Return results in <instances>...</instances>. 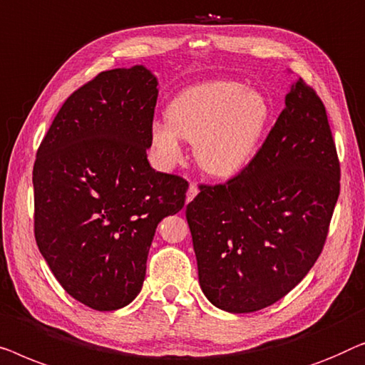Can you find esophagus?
I'll return each mask as SVG.
<instances>
[{
  "label": "esophagus",
  "mask_w": 365,
  "mask_h": 365,
  "mask_svg": "<svg viewBox=\"0 0 365 365\" xmlns=\"http://www.w3.org/2000/svg\"><path fill=\"white\" fill-rule=\"evenodd\" d=\"M197 193H198V187L195 183H190V187H188V192H187V203H190L192 202V200L197 197Z\"/></svg>",
  "instance_id": "1"
}]
</instances>
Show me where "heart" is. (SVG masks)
Returning <instances> with one entry per match:
<instances>
[{
    "instance_id": "b5f03b06",
    "label": "heart",
    "mask_w": 365,
    "mask_h": 365,
    "mask_svg": "<svg viewBox=\"0 0 365 365\" xmlns=\"http://www.w3.org/2000/svg\"><path fill=\"white\" fill-rule=\"evenodd\" d=\"M271 120L273 107L261 91L236 81H210L173 97L167 120L152 122L150 142L163 168L182 162L185 138L193 142L203 172L232 178L258 153Z\"/></svg>"
}]
</instances>
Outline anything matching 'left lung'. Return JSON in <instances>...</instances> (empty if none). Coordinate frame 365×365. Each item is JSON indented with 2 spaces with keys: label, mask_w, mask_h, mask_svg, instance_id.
I'll return each mask as SVG.
<instances>
[{
  "label": "left lung",
  "mask_w": 365,
  "mask_h": 365,
  "mask_svg": "<svg viewBox=\"0 0 365 365\" xmlns=\"http://www.w3.org/2000/svg\"><path fill=\"white\" fill-rule=\"evenodd\" d=\"M253 160L187 205L203 294L243 314L274 304L309 273L329 232L341 167L326 107L301 78Z\"/></svg>",
  "instance_id": "left-lung-1"
}]
</instances>
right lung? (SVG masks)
<instances>
[{"label": "right lung", "mask_w": 365, "mask_h": 365, "mask_svg": "<svg viewBox=\"0 0 365 365\" xmlns=\"http://www.w3.org/2000/svg\"><path fill=\"white\" fill-rule=\"evenodd\" d=\"M157 84L143 66L104 71L68 97L36 153V243L96 311L135 299L157 225L185 205L188 183L147 160Z\"/></svg>", "instance_id": "add662e5"}]
</instances>
